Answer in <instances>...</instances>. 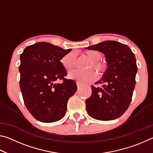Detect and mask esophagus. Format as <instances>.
Segmentation results:
<instances>
[{"label": "esophagus", "mask_w": 153, "mask_h": 153, "mask_svg": "<svg viewBox=\"0 0 153 153\" xmlns=\"http://www.w3.org/2000/svg\"><path fill=\"white\" fill-rule=\"evenodd\" d=\"M77 88H79L81 87V84H80L79 82H77Z\"/></svg>", "instance_id": "1"}]
</instances>
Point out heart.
<instances>
[{"label":"heart","mask_w":153,"mask_h":153,"mask_svg":"<svg viewBox=\"0 0 153 153\" xmlns=\"http://www.w3.org/2000/svg\"><path fill=\"white\" fill-rule=\"evenodd\" d=\"M85 55L89 57L93 61V67L98 72L102 74L105 71L107 67L105 64L99 61L102 58V54L99 51L96 50H88L85 52ZM76 55L75 52L65 54L61 59V65L67 71H69L74 68L76 64ZM70 79L76 80L81 84H86L94 81L97 77L94 71H81L79 70H74L69 72L68 75Z\"/></svg>","instance_id":"b5f03b06"}]
</instances>
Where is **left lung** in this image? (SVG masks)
Listing matches in <instances>:
<instances>
[{"mask_svg":"<svg viewBox=\"0 0 153 153\" xmlns=\"http://www.w3.org/2000/svg\"><path fill=\"white\" fill-rule=\"evenodd\" d=\"M104 54L107 70L96 84L92 86V94L86 100L88 115L95 120H113L121 117L130 104L136 84L138 70L136 57L128 45L107 40L86 48Z\"/></svg>","mask_w":153,"mask_h":153,"instance_id":"obj_1","label":"left lung"}]
</instances>
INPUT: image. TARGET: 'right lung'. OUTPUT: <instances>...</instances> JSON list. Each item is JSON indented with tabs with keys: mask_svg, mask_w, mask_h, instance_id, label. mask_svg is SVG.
Here are the masks:
<instances>
[{
	"mask_svg": "<svg viewBox=\"0 0 153 153\" xmlns=\"http://www.w3.org/2000/svg\"><path fill=\"white\" fill-rule=\"evenodd\" d=\"M71 50L42 42L27 46L21 54L19 85L23 98L27 110L41 122L61 120L69 98L77 89L75 81L65 78L67 74L61 63ZM59 79L63 82L56 83Z\"/></svg>",
	"mask_w": 153,
	"mask_h": 153,
	"instance_id": "obj_1",
	"label": "right lung"
}]
</instances>
